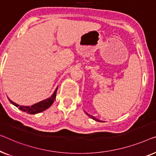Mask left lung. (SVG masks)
<instances>
[{
	"instance_id": "8db88e82",
	"label": "left lung",
	"mask_w": 156,
	"mask_h": 156,
	"mask_svg": "<svg viewBox=\"0 0 156 156\" xmlns=\"http://www.w3.org/2000/svg\"><path fill=\"white\" fill-rule=\"evenodd\" d=\"M85 113H86V114H87L88 116H89L90 118H91L92 119H93V120H96V121H98V122H101V120H99V119H97V118H96L95 117H94V116H92V115H90V114H88V113H87V112H85Z\"/></svg>"
}]
</instances>
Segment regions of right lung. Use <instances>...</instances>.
I'll return each instance as SVG.
<instances>
[{
	"instance_id": "add662e5",
	"label": "right lung",
	"mask_w": 156,
	"mask_h": 156,
	"mask_svg": "<svg viewBox=\"0 0 156 156\" xmlns=\"http://www.w3.org/2000/svg\"><path fill=\"white\" fill-rule=\"evenodd\" d=\"M57 88L58 87H57V88H56L55 91L50 97H49V98L46 99H44L43 101H39L38 103L35 104L31 106H20L19 105V104L15 103V102L12 101V100H10L9 98L8 99L9 101H10L11 104H12L14 106H16V107H19V108H20V110L24 111V112H26L27 113H29V114H36V113H41L42 111L48 109L49 107H50L51 105H52L53 103H54L55 99L56 98V94H57Z\"/></svg>"
}]
</instances>
